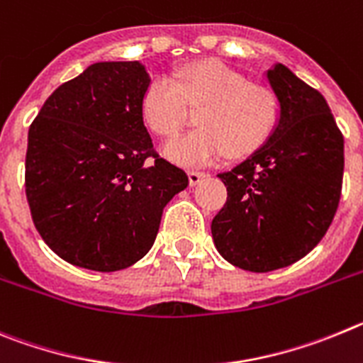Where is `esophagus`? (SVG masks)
Instances as JSON below:
<instances>
[{
    "instance_id": "obj_1",
    "label": "esophagus",
    "mask_w": 363,
    "mask_h": 363,
    "mask_svg": "<svg viewBox=\"0 0 363 363\" xmlns=\"http://www.w3.org/2000/svg\"><path fill=\"white\" fill-rule=\"evenodd\" d=\"M188 179L191 186H199L206 179V174H202V172H189Z\"/></svg>"
}]
</instances>
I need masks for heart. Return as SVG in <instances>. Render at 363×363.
I'll return each mask as SVG.
<instances>
[{
    "mask_svg": "<svg viewBox=\"0 0 363 363\" xmlns=\"http://www.w3.org/2000/svg\"><path fill=\"white\" fill-rule=\"evenodd\" d=\"M188 108H199V130L164 145L169 161L186 168L257 152L275 132L279 103L266 86L250 84L238 72L217 61H199L150 81L141 116L155 135L168 139L182 128Z\"/></svg>",
    "mask_w": 363,
    "mask_h": 363,
    "instance_id": "obj_1",
    "label": "heart"
}]
</instances>
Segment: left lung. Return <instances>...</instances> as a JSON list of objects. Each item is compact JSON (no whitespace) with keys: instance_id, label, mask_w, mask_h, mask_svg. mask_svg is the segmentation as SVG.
I'll use <instances>...</instances> for the list:
<instances>
[{"instance_id":"left-lung-1","label":"left lung","mask_w":363,"mask_h":363,"mask_svg":"<svg viewBox=\"0 0 363 363\" xmlns=\"http://www.w3.org/2000/svg\"><path fill=\"white\" fill-rule=\"evenodd\" d=\"M279 101L275 132L231 172L211 222L218 253L255 273L291 266L322 240L342 194L344 137L324 96L282 63L266 72Z\"/></svg>"}]
</instances>
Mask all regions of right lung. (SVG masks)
Returning <instances> with one entry per match:
<instances>
[{
    "label": "right lung",
    "mask_w": 363,
    "mask_h": 363,
    "mask_svg": "<svg viewBox=\"0 0 363 363\" xmlns=\"http://www.w3.org/2000/svg\"><path fill=\"white\" fill-rule=\"evenodd\" d=\"M139 61L94 63L45 101L28 130L32 220L57 257L92 271L141 260L188 175L161 159L141 116Z\"/></svg>",
    "instance_id": "add662e5"
}]
</instances>
